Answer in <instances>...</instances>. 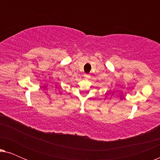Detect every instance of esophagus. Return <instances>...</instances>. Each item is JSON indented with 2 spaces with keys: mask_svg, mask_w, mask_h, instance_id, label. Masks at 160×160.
I'll list each match as a JSON object with an SVG mask.
<instances>
[{
  "mask_svg": "<svg viewBox=\"0 0 160 160\" xmlns=\"http://www.w3.org/2000/svg\"><path fill=\"white\" fill-rule=\"evenodd\" d=\"M84 78H87V79H88V78H90V75H89V74H87V73H85L84 75Z\"/></svg>",
  "mask_w": 160,
  "mask_h": 160,
  "instance_id": "34e87169",
  "label": "esophagus"
}]
</instances>
